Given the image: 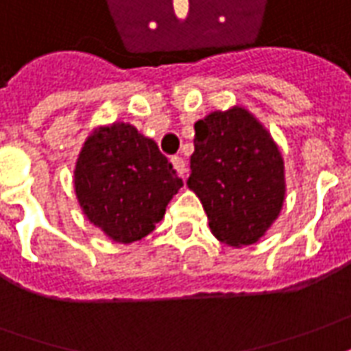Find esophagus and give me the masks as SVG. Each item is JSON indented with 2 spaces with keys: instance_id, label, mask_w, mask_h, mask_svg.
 <instances>
[{
  "instance_id": "obj_1",
  "label": "esophagus",
  "mask_w": 351,
  "mask_h": 351,
  "mask_svg": "<svg viewBox=\"0 0 351 351\" xmlns=\"http://www.w3.org/2000/svg\"><path fill=\"white\" fill-rule=\"evenodd\" d=\"M171 163H173V167L176 169V173L182 176V180H186V173H188V169H186L184 159L180 158V156H173V158H171Z\"/></svg>"
}]
</instances>
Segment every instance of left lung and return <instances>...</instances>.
I'll return each mask as SVG.
<instances>
[{
    "instance_id": "left-lung-1",
    "label": "left lung",
    "mask_w": 351,
    "mask_h": 351,
    "mask_svg": "<svg viewBox=\"0 0 351 351\" xmlns=\"http://www.w3.org/2000/svg\"><path fill=\"white\" fill-rule=\"evenodd\" d=\"M190 190L220 241H258L283 207V159L262 125L245 112H215L195 123Z\"/></svg>"
}]
</instances>
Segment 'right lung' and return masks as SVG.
<instances>
[{
	"label": "right lung",
	"instance_id": "add662e5",
	"mask_svg": "<svg viewBox=\"0 0 351 351\" xmlns=\"http://www.w3.org/2000/svg\"><path fill=\"white\" fill-rule=\"evenodd\" d=\"M182 186L158 144L133 125L90 134L75 165V193L95 226L119 243L150 234Z\"/></svg>",
	"mask_w": 351,
	"mask_h": 351
}]
</instances>
